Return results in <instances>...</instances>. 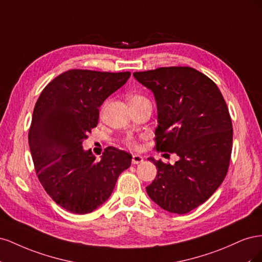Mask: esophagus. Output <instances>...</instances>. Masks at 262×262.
<instances>
[{
	"label": "esophagus",
	"instance_id": "1",
	"mask_svg": "<svg viewBox=\"0 0 262 262\" xmlns=\"http://www.w3.org/2000/svg\"><path fill=\"white\" fill-rule=\"evenodd\" d=\"M143 156H141V155H139V154H134L133 156H132V164L133 165H137V164H140V163H142L143 162Z\"/></svg>",
	"mask_w": 262,
	"mask_h": 262
}]
</instances>
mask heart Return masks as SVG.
Instances as JSON below:
<instances>
[{
	"mask_svg": "<svg viewBox=\"0 0 262 262\" xmlns=\"http://www.w3.org/2000/svg\"><path fill=\"white\" fill-rule=\"evenodd\" d=\"M128 99H129V104L130 106H134V105H138V104H141V102H144V101H148V99L143 96V95H141L139 93H133V94H130L128 96ZM123 143L126 147H129L131 149H138L140 147V144H139V141L137 139H134L132 137H128L125 138L123 140Z\"/></svg>",
	"mask_w": 262,
	"mask_h": 262,
	"instance_id": "obj_1",
	"label": "heart"
}]
</instances>
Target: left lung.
Masks as SVG:
<instances>
[{
    "mask_svg": "<svg viewBox=\"0 0 262 262\" xmlns=\"http://www.w3.org/2000/svg\"><path fill=\"white\" fill-rule=\"evenodd\" d=\"M133 76L155 96L156 150L179 156L175 165L148 158L157 175L146 192L166 211L188 213L215 192L228 170L233 124L223 95L211 78L189 67L158 68Z\"/></svg>",
    "mask_w": 262,
    "mask_h": 262,
    "instance_id": "left-lung-1",
    "label": "left lung"
}]
</instances>
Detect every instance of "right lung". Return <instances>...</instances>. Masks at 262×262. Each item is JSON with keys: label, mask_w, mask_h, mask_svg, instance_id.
Instances as JSON below:
<instances>
[{"label": "right lung", "mask_w": 262, "mask_h": 262, "mask_svg": "<svg viewBox=\"0 0 262 262\" xmlns=\"http://www.w3.org/2000/svg\"><path fill=\"white\" fill-rule=\"evenodd\" d=\"M130 72L69 70L39 96L28 132L36 175L52 200L71 213L99 208L113 193L132 155L109 146L99 162L82 143L96 128L99 107L120 89Z\"/></svg>", "instance_id": "obj_1"}]
</instances>
